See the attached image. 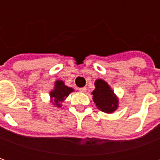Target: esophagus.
Returning <instances> with one entry per match:
<instances>
[{"instance_id":"1","label":"esophagus","mask_w":160,"mask_h":160,"mask_svg":"<svg viewBox=\"0 0 160 160\" xmlns=\"http://www.w3.org/2000/svg\"><path fill=\"white\" fill-rule=\"evenodd\" d=\"M79 91L81 92H85L87 91V87H81V88H79Z\"/></svg>"}]
</instances>
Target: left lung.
Returning <instances> with one entry per match:
<instances>
[{
    "label": "left lung",
    "mask_w": 160,
    "mask_h": 160,
    "mask_svg": "<svg viewBox=\"0 0 160 160\" xmlns=\"http://www.w3.org/2000/svg\"><path fill=\"white\" fill-rule=\"evenodd\" d=\"M95 87L92 92V99L97 107L105 113H112L116 111L118 100L109 85L104 80H97L95 81Z\"/></svg>",
    "instance_id": "left-lung-1"
}]
</instances>
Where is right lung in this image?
<instances>
[{"label":"right lung","instance_id":"1","mask_svg":"<svg viewBox=\"0 0 160 160\" xmlns=\"http://www.w3.org/2000/svg\"><path fill=\"white\" fill-rule=\"evenodd\" d=\"M72 92H73V89L71 87L65 86L63 81H62V80L56 81L55 89L51 91V92H50V98L54 100L53 104H55L56 107H60L61 106V102H63V100Z\"/></svg>","mask_w":160,"mask_h":160}]
</instances>
